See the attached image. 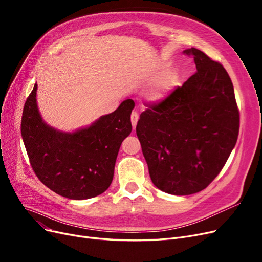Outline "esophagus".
<instances>
[{
    "instance_id": "34e87169",
    "label": "esophagus",
    "mask_w": 262,
    "mask_h": 262,
    "mask_svg": "<svg viewBox=\"0 0 262 262\" xmlns=\"http://www.w3.org/2000/svg\"><path fill=\"white\" fill-rule=\"evenodd\" d=\"M138 119H139V116H138V114H137V112H133L132 115H130V121H132V125H133L134 128L137 125V122H138Z\"/></svg>"
}]
</instances>
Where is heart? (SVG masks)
Instances as JSON below:
<instances>
[{"mask_svg":"<svg viewBox=\"0 0 262 262\" xmlns=\"http://www.w3.org/2000/svg\"><path fill=\"white\" fill-rule=\"evenodd\" d=\"M152 96H153V99L154 100H160L161 99V96H162V94H161V92H159L158 90H155L154 92H153V94H152Z\"/></svg>","mask_w":262,"mask_h":262,"instance_id":"b5f03b06","label":"heart"}]
</instances>
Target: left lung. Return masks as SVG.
<instances>
[{
	"label": "left lung",
	"instance_id": "left-lung-1",
	"mask_svg": "<svg viewBox=\"0 0 262 262\" xmlns=\"http://www.w3.org/2000/svg\"><path fill=\"white\" fill-rule=\"evenodd\" d=\"M192 56L196 72L166 99L147 105L136 133L150 180L163 192L189 195L207 187L235 147L240 125L231 79L202 51Z\"/></svg>",
	"mask_w": 262,
	"mask_h": 262
}]
</instances>
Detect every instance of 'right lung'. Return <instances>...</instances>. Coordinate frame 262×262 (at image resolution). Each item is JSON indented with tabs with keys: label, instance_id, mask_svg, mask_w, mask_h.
<instances>
[{
	"label": "right lung",
	"instance_id": "obj_1",
	"mask_svg": "<svg viewBox=\"0 0 262 262\" xmlns=\"http://www.w3.org/2000/svg\"><path fill=\"white\" fill-rule=\"evenodd\" d=\"M36 92L37 85L24 105L21 135L39 181L71 200L102 194L113 182L121 143L132 132L134 101H123L114 113L102 116L88 127L63 133L41 118Z\"/></svg>",
	"mask_w": 262,
	"mask_h": 262
}]
</instances>
